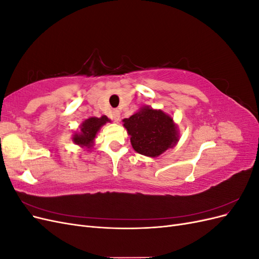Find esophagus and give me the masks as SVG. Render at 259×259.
Masks as SVG:
<instances>
[{"instance_id":"esophagus-1","label":"esophagus","mask_w":259,"mask_h":259,"mask_svg":"<svg viewBox=\"0 0 259 259\" xmlns=\"http://www.w3.org/2000/svg\"><path fill=\"white\" fill-rule=\"evenodd\" d=\"M112 119L114 120V122H117L120 120V111L119 110H113L112 111Z\"/></svg>"}]
</instances>
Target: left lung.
Here are the masks:
<instances>
[{"label":"left lung","mask_w":259,"mask_h":259,"mask_svg":"<svg viewBox=\"0 0 259 259\" xmlns=\"http://www.w3.org/2000/svg\"><path fill=\"white\" fill-rule=\"evenodd\" d=\"M123 122L133 148L140 154L154 158L178 142L173 119L161 110L145 107Z\"/></svg>","instance_id":"left-lung-1"}]
</instances>
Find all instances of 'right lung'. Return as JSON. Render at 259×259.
Returning <instances> with one entry per match:
<instances>
[{
  "mask_svg": "<svg viewBox=\"0 0 259 259\" xmlns=\"http://www.w3.org/2000/svg\"><path fill=\"white\" fill-rule=\"evenodd\" d=\"M109 121L110 120H109L106 115L101 117H90V119L85 120L81 125V132L79 134L74 135L73 142L76 145H81L90 148L100 127Z\"/></svg>",
  "mask_w": 259,
  "mask_h": 259,
  "instance_id": "obj_1",
  "label": "right lung"
}]
</instances>
